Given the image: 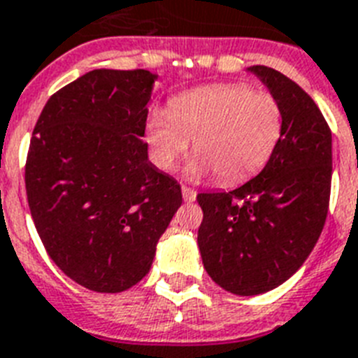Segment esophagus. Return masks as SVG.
I'll list each match as a JSON object with an SVG mask.
<instances>
[{
  "instance_id": "34e87169",
  "label": "esophagus",
  "mask_w": 358,
  "mask_h": 358,
  "mask_svg": "<svg viewBox=\"0 0 358 358\" xmlns=\"http://www.w3.org/2000/svg\"><path fill=\"white\" fill-rule=\"evenodd\" d=\"M182 196H184L185 202H194V200H196V191L184 185V187H182Z\"/></svg>"
}]
</instances>
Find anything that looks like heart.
Wrapping results in <instances>:
<instances>
[{"label":"heart","mask_w":358,"mask_h":358,"mask_svg":"<svg viewBox=\"0 0 358 358\" xmlns=\"http://www.w3.org/2000/svg\"><path fill=\"white\" fill-rule=\"evenodd\" d=\"M284 116L269 92L224 83L184 92L169 113L147 118L145 142L160 169H174L191 140L196 156L185 167L191 180L216 174L222 184H238L262 169L280 142Z\"/></svg>","instance_id":"obj_1"}]
</instances>
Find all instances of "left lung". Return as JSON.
Instances as JSON below:
<instances>
[{
  "instance_id": "8db88e82",
  "label": "left lung",
  "mask_w": 358,
  "mask_h": 358,
  "mask_svg": "<svg viewBox=\"0 0 358 358\" xmlns=\"http://www.w3.org/2000/svg\"><path fill=\"white\" fill-rule=\"evenodd\" d=\"M249 72L282 107L280 142L260 173L233 191L200 193L198 249L207 275L240 296L271 291L313 251L331 193V131L311 96L275 69Z\"/></svg>"
}]
</instances>
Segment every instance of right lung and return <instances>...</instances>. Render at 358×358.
I'll return each instance as SVG.
<instances>
[{
  "mask_svg": "<svg viewBox=\"0 0 358 358\" xmlns=\"http://www.w3.org/2000/svg\"><path fill=\"white\" fill-rule=\"evenodd\" d=\"M156 78L87 72L50 96L31 138L25 187L38 235L69 278L98 293L142 280L182 206L142 140Z\"/></svg>",
  "mask_w": 358,
  "mask_h": 358,
  "instance_id": "right-lung-1",
  "label": "right lung"
}]
</instances>
